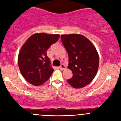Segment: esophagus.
I'll return each mask as SVG.
<instances>
[{
  "mask_svg": "<svg viewBox=\"0 0 121 121\" xmlns=\"http://www.w3.org/2000/svg\"><path fill=\"white\" fill-rule=\"evenodd\" d=\"M59 68H60V69H61V70H63V69H64L65 68V66L64 64H61V65L60 66Z\"/></svg>",
  "mask_w": 121,
  "mask_h": 121,
  "instance_id": "obj_1",
  "label": "esophagus"
}]
</instances>
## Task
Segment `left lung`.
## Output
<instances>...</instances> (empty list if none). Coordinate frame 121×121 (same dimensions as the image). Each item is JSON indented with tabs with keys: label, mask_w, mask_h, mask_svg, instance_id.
<instances>
[{
	"label": "left lung",
	"mask_w": 121,
	"mask_h": 121,
	"mask_svg": "<svg viewBox=\"0 0 121 121\" xmlns=\"http://www.w3.org/2000/svg\"><path fill=\"white\" fill-rule=\"evenodd\" d=\"M61 39L68 54V68L73 73V77L67 80L68 84L75 88L86 86L98 71L99 56L95 47L81 35H63Z\"/></svg>",
	"instance_id": "left-lung-1"
}]
</instances>
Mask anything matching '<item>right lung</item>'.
<instances>
[{
	"mask_svg": "<svg viewBox=\"0 0 121 121\" xmlns=\"http://www.w3.org/2000/svg\"><path fill=\"white\" fill-rule=\"evenodd\" d=\"M59 37V35L36 33L24 43L18 56V65L21 74L29 83L39 86L50 77L54 69L47 50Z\"/></svg>",
	"mask_w": 121,
	"mask_h": 121,
	"instance_id": "obj_1",
	"label": "right lung"
}]
</instances>
